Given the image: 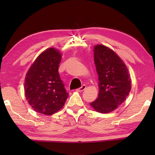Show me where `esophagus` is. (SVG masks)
Returning a JSON list of instances; mask_svg holds the SVG:
<instances>
[{"mask_svg": "<svg viewBox=\"0 0 155 155\" xmlns=\"http://www.w3.org/2000/svg\"><path fill=\"white\" fill-rule=\"evenodd\" d=\"M86 87H86L85 84H83V85H82L81 87L77 89V90H77L78 92H83V91L86 89Z\"/></svg>", "mask_w": 155, "mask_h": 155, "instance_id": "obj_1", "label": "esophagus"}]
</instances>
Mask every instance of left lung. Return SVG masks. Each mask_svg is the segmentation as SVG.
Masks as SVG:
<instances>
[{"instance_id":"left-lung-1","label":"left lung","mask_w":155,"mask_h":155,"mask_svg":"<svg viewBox=\"0 0 155 155\" xmlns=\"http://www.w3.org/2000/svg\"><path fill=\"white\" fill-rule=\"evenodd\" d=\"M94 61L99 92L90 105L95 111L107 114L117 109L128 97L131 89L130 76L124 61L107 46H94Z\"/></svg>"}]
</instances>
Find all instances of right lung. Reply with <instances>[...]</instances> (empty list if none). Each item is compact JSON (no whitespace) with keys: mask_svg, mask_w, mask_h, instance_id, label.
I'll return each instance as SVG.
<instances>
[{"mask_svg":"<svg viewBox=\"0 0 155 155\" xmlns=\"http://www.w3.org/2000/svg\"><path fill=\"white\" fill-rule=\"evenodd\" d=\"M61 61L60 51L49 48L37 57L26 74L25 97L38 113L48 116L56 113L68 97L58 73Z\"/></svg>","mask_w":155,"mask_h":155,"instance_id":"add662e5","label":"right lung"}]
</instances>
